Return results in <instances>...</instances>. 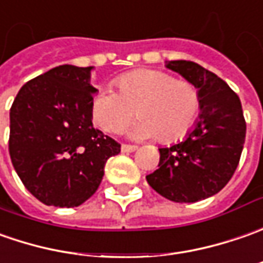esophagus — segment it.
<instances>
[{
	"mask_svg": "<svg viewBox=\"0 0 263 263\" xmlns=\"http://www.w3.org/2000/svg\"><path fill=\"white\" fill-rule=\"evenodd\" d=\"M122 153H132V151H135L137 149V145H131V144H123L122 147Z\"/></svg>",
	"mask_w": 263,
	"mask_h": 263,
	"instance_id": "1",
	"label": "esophagus"
}]
</instances>
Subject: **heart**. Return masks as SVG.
Masks as SVG:
<instances>
[{
    "mask_svg": "<svg viewBox=\"0 0 263 263\" xmlns=\"http://www.w3.org/2000/svg\"><path fill=\"white\" fill-rule=\"evenodd\" d=\"M115 90L97 91L90 104L93 122L104 132H121L137 109L134 138L173 141L185 135L201 109L198 88L160 69H137L116 78Z\"/></svg>",
    "mask_w": 263,
    "mask_h": 263,
    "instance_id": "b5f03b06",
    "label": "heart"
}]
</instances>
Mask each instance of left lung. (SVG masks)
Segmentation results:
<instances>
[{
	"label": "left lung",
	"instance_id": "obj_1",
	"mask_svg": "<svg viewBox=\"0 0 263 263\" xmlns=\"http://www.w3.org/2000/svg\"><path fill=\"white\" fill-rule=\"evenodd\" d=\"M166 67L192 83L201 114L185 141L159 148V168L148 185L175 202H196L220 192L239 164L246 122L239 96L226 81L192 61H168Z\"/></svg>",
	"mask_w": 263,
	"mask_h": 263
}]
</instances>
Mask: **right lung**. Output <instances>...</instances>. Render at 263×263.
Instances as JSON below:
<instances>
[{"instance_id": "1", "label": "right lung", "mask_w": 263, "mask_h": 263, "mask_svg": "<svg viewBox=\"0 0 263 263\" xmlns=\"http://www.w3.org/2000/svg\"><path fill=\"white\" fill-rule=\"evenodd\" d=\"M93 67L59 65L27 81L10 109L8 151L30 194L45 205L78 206L95 194L121 144L96 129Z\"/></svg>"}]
</instances>
